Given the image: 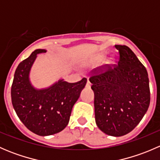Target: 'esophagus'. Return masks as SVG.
<instances>
[{
    "label": "esophagus",
    "instance_id": "1",
    "mask_svg": "<svg viewBox=\"0 0 160 160\" xmlns=\"http://www.w3.org/2000/svg\"><path fill=\"white\" fill-rule=\"evenodd\" d=\"M90 87H91V83H90V80L88 79V82H87L86 88H90Z\"/></svg>",
    "mask_w": 160,
    "mask_h": 160
}]
</instances>
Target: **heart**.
Segmentation results:
<instances>
[{"mask_svg": "<svg viewBox=\"0 0 160 160\" xmlns=\"http://www.w3.org/2000/svg\"><path fill=\"white\" fill-rule=\"evenodd\" d=\"M100 59H98V61H95V62H93V63H92V64H91V65H92V66H96V65H97V64H98V62H99Z\"/></svg>", "mask_w": 160, "mask_h": 160, "instance_id": "heart-1", "label": "heart"}]
</instances>
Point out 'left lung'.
<instances>
[{
  "label": "left lung",
  "instance_id": "obj_1",
  "mask_svg": "<svg viewBox=\"0 0 160 160\" xmlns=\"http://www.w3.org/2000/svg\"><path fill=\"white\" fill-rule=\"evenodd\" d=\"M117 65L94 69L90 82L94 93L95 121L98 128L111 136L132 132L149 108L150 90L146 67L126 46L116 45Z\"/></svg>",
  "mask_w": 160,
  "mask_h": 160
}]
</instances>
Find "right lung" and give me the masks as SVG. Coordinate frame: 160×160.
Instances as JSON below:
<instances>
[{"label":"right lung","mask_w":160,"mask_h":160,"mask_svg":"<svg viewBox=\"0 0 160 160\" xmlns=\"http://www.w3.org/2000/svg\"><path fill=\"white\" fill-rule=\"evenodd\" d=\"M46 52L35 50L19 63L11 90L18 117L28 129L42 136L58 133L67 127L72 107L87 83L86 78L77 83L59 80L49 88L35 89L29 80L31 67L37 54Z\"/></svg>","instance_id":"add662e5"}]
</instances>
